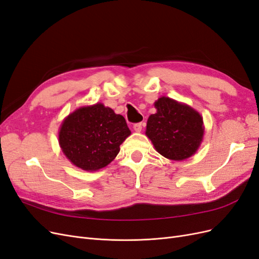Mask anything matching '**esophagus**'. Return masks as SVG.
Returning <instances> with one entry per match:
<instances>
[{
    "mask_svg": "<svg viewBox=\"0 0 259 259\" xmlns=\"http://www.w3.org/2000/svg\"><path fill=\"white\" fill-rule=\"evenodd\" d=\"M133 128H134L135 132H142V130H143V123L142 122L135 123L134 125H133Z\"/></svg>",
    "mask_w": 259,
    "mask_h": 259,
    "instance_id": "obj_1",
    "label": "esophagus"
}]
</instances>
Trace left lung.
I'll return each mask as SVG.
<instances>
[{"label":"left lung","instance_id":"left-lung-1","mask_svg":"<svg viewBox=\"0 0 259 259\" xmlns=\"http://www.w3.org/2000/svg\"><path fill=\"white\" fill-rule=\"evenodd\" d=\"M154 106L156 113L149 116L146 134L155 150L170 160L189 158L202 142V116L189 106L168 97L159 98Z\"/></svg>","mask_w":259,"mask_h":259}]
</instances>
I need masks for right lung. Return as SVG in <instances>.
Instances as JSON below:
<instances>
[{
    "label": "right lung",
    "mask_w": 259,
    "mask_h": 259,
    "mask_svg": "<svg viewBox=\"0 0 259 259\" xmlns=\"http://www.w3.org/2000/svg\"><path fill=\"white\" fill-rule=\"evenodd\" d=\"M131 135L126 121L111 108L97 104L82 107L61 125L59 144L67 158L84 170L107 166Z\"/></svg>",
    "instance_id": "add662e5"
}]
</instances>
